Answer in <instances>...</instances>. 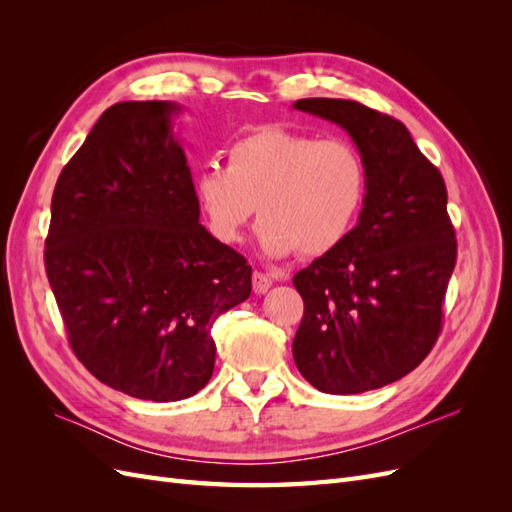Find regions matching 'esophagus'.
<instances>
[{"instance_id": "1", "label": "esophagus", "mask_w": 512, "mask_h": 512, "mask_svg": "<svg viewBox=\"0 0 512 512\" xmlns=\"http://www.w3.org/2000/svg\"><path fill=\"white\" fill-rule=\"evenodd\" d=\"M271 286H273V277L271 275L254 271V275H252V288H254L256 294H265Z\"/></svg>"}]
</instances>
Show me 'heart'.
Masks as SVG:
<instances>
[{"label":"heart","mask_w":512,"mask_h":512,"mask_svg":"<svg viewBox=\"0 0 512 512\" xmlns=\"http://www.w3.org/2000/svg\"><path fill=\"white\" fill-rule=\"evenodd\" d=\"M365 194L359 153L339 138L262 128L232 143L226 168L205 166L194 196L222 243H237L256 213L260 250L284 258L318 256L346 237Z\"/></svg>","instance_id":"obj_1"}]
</instances>
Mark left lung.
I'll return each mask as SVG.
<instances>
[{
  "mask_svg": "<svg viewBox=\"0 0 512 512\" xmlns=\"http://www.w3.org/2000/svg\"><path fill=\"white\" fill-rule=\"evenodd\" d=\"M292 108L346 130L365 170L359 222L292 280L305 303L294 363L322 393L374 391L421 365L440 335L457 258L446 185L401 121L354 100Z\"/></svg>",
  "mask_w": 512,
  "mask_h": 512,
  "instance_id": "left-lung-1",
  "label": "left lung"
}]
</instances>
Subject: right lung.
Masks as SVG:
<instances>
[{"instance_id":"1","label":"right lung","mask_w":512,"mask_h":512,"mask_svg":"<svg viewBox=\"0 0 512 512\" xmlns=\"http://www.w3.org/2000/svg\"><path fill=\"white\" fill-rule=\"evenodd\" d=\"M177 102L106 108L64 166L44 265L79 361L147 401L213 376V322L252 292V267L200 224Z\"/></svg>"}]
</instances>
